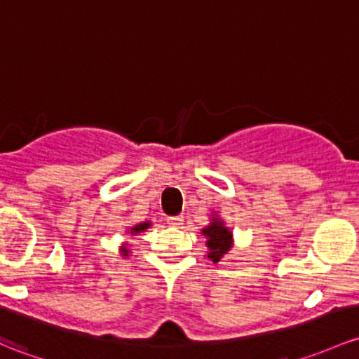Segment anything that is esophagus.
Instances as JSON below:
<instances>
[{
	"instance_id": "obj_1",
	"label": "esophagus",
	"mask_w": 359,
	"mask_h": 359,
	"mask_svg": "<svg viewBox=\"0 0 359 359\" xmlns=\"http://www.w3.org/2000/svg\"><path fill=\"white\" fill-rule=\"evenodd\" d=\"M167 222L168 225H172V227H180V225L184 224V217L182 215H179V217H168Z\"/></svg>"
}]
</instances>
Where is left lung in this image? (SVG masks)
Returning a JSON list of instances; mask_svg holds the SVG:
<instances>
[{"label": "left lung", "mask_w": 359, "mask_h": 359, "mask_svg": "<svg viewBox=\"0 0 359 359\" xmlns=\"http://www.w3.org/2000/svg\"><path fill=\"white\" fill-rule=\"evenodd\" d=\"M203 236H206V248H208V258L213 263L220 262L224 256L229 255L232 249V232L225 227L224 222L218 217L211 218L208 227L201 230Z\"/></svg>", "instance_id": "left-lung-1"}]
</instances>
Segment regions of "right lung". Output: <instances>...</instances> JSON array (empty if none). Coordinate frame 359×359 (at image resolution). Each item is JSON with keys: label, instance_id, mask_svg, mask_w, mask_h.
Returning a JSON list of instances; mask_svg holds the SVG:
<instances>
[{"label": "right lung", "instance_id": "1", "mask_svg": "<svg viewBox=\"0 0 359 359\" xmlns=\"http://www.w3.org/2000/svg\"><path fill=\"white\" fill-rule=\"evenodd\" d=\"M149 222H144V224H137L134 225V227L130 229V233H139V232H144L146 229H149ZM122 256H129V249H127L126 246L122 248Z\"/></svg>", "mask_w": 359, "mask_h": 359}]
</instances>
